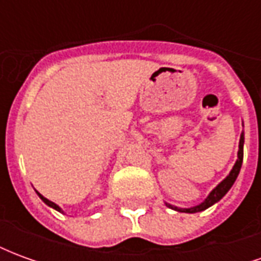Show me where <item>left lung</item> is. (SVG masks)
Masks as SVG:
<instances>
[{
  "label": "left lung",
  "instance_id": "1",
  "mask_svg": "<svg viewBox=\"0 0 261 261\" xmlns=\"http://www.w3.org/2000/svg\"><path fill=\"white\" fill-rule=\"evenodd\" d=\"M243 142H245V136H243V133L241 134V140H239V151H238V159H236L235 165H233V168L229 172V175L225 177L224 180L219 183L218 186L214 189L213 192L208 194V197L201 202V204H198L196 207H190V208H179L176 207V205H172V204H168L166 202V207L172 208V210H175V211H179V213H189V214H194V213H200V211H204V210H207L208 207H211L214 205L215 202H218L222 197L226 194V193L229 192V189L232 187V185L235 183L236 177L239 175V172H241L242 168V162H243Z\"/></svg>",
  "mask_w": 261,
  "mask_h": 261
}]
</instances>
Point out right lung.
Wrapping results in <instances>:
<instances>
[{
    "label": "right lung",
    "mask_w": 261,
    "mask_h": 261,
    "mask_svg": "<svg viewBox=\"0 0 261 261\" xmlns=\"http://www.w3.org/2000/svg\"><path fill=\"white\" fill-rule=\"evenodd\" d=\"M36 193H37V196H39V197H40V198H42L43 202H46V204H47L48 207H51V208H54V210H57V211H60V213H63V210H61V208H60L59 205L56 204V202H53V201H50V200H47L46 197H43L42 194H40V193H39V192H36Z\"/></svg>",
    "instance_id": "add662e5"
}]
</instances>
